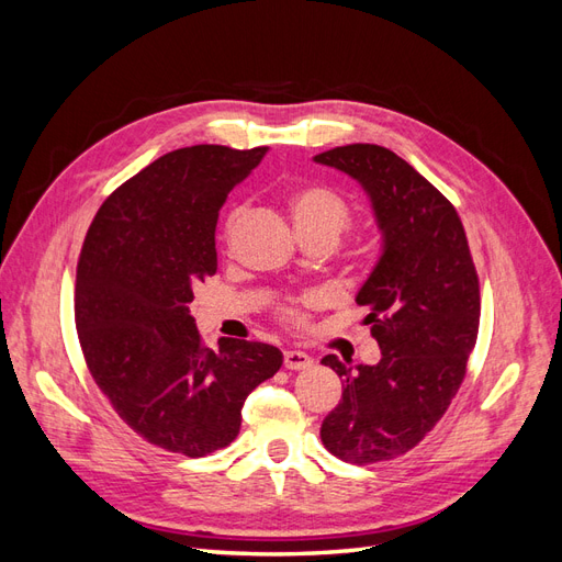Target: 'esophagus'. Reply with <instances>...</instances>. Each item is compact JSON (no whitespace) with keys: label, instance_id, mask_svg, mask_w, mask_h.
<instances>
[{"label":"esophagus","instance_id":"1","mask_svg":"<svg viewBox=\"0 0 562 562\" xmlns=\"http://www.w3.org/2000/svg\"><path fill=\"white\" fill-rule=\"evenodd\" d=\"M283 366L288 370H307L314 366V359L310 353L291 349V351H283Z\"/></svg>","mask_w":562,"mask_h":562}]
</instances>
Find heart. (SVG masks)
<instances>
[{"label":"heart","instance_id":"obj_1","mask_svg":"<svg viewBox=\"0 0 562 562\" xmlns=\"http://www.w3.org/2000/svg\"><path fill=\"white\" fill-rule=\"evenodd\" d=\"M241 209L234 211L227 220V234L234 232V227L239 225L241 220ZM291 215L297 232H321L328 234L333 239H337L342 234L351 220V209L345 201L342 194H337L335 190L326 184H304L291 196ZM323 300L321 295H307L302 297L297 304H291V307H283L281 316L293 323V326H300L304 321V307H318Z\"/></svg>","mask_w":562,"mask_h":562}]
</instances>
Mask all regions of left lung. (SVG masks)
<instances>
[{"mask_svg":"<svg viewBox=\"0 0 562 562\" xmlns=\"http://www.w3.org/2000/svg\"><path fill=\"white\" fill-rule=\"evenodd\" d=\"M366 192L380 229V258L356 304L382 359L353 370L328 353L342 401L321 424V440L351 464L394 459L443 417L475 345L479 277L452 203L415 168L380 145H345L314 157Z\"/></svg>","mask_w":562,"mask_h":562,"instance_id":"left-lung-1","label":"left lung"}]
</instances>
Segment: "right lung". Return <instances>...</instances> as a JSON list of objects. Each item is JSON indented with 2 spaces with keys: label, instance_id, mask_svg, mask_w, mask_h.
<instances>
[{
  "label": "right lung",
  "instance_id": "add662e5",
  "mask_svg": "<svg viewBox=\"0 0 562 562\" xmlns=\"http://www.w3.org/2000/svg\"><path fill=\"white\" fill-rule=\"evenodd\" d=\"M267 147H182L100 206L81 248L75 321L83 359L116 415L151 446L203 457L241 429L250 391L283 353L265 342L201 345L190 302L217 271L215 225L227 194Z\"/></svg>",
  "mask_w": 562,
  "mask_h": 562
}]
</instances>
